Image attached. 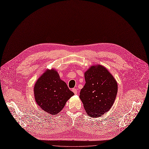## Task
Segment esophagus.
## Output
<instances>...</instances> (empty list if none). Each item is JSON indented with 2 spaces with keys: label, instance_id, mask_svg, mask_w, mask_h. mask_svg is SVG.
Returning a JSON list of instances; mask_svg holds the SVG:
<instances>
[{
  "label": "esophagus",
  "instance_id": "1",
  "mask_svg": "<svg viewBox=\"0 0 149 149\" xmlns=\"http://www.w3.org/2000/svg\"><path fill=\"white\" fill-rule=\"evenodd\" d=\"M72 91L74 93V94H77V89H76V88H73V89H72Z\"/></svg>",
  "mask_w": 149,
  "mask_h": 149
}]
</instances>
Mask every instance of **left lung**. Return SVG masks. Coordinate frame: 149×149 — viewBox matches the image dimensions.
<instances>
[{"label": "left lung", "mask_w": 149, "mask_h": 149, "mask_svg": "<svg viewBox=\"0 0 149 149\" xmlns=\"http://www.w3.org/2000/svg\"><path fill=\"white\" fill-rule=\"evenodd\" d=\"M85 84L79 97L86 113L91 117H100L114 104L118 93V83L101 65L91 66L85 73Z\"/></svg>", "instance_id": "left-lung-1"}]
</instances>
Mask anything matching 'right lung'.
<instances>
[{
	"label": "right lung",
	"mask_w": 149,
	"mask_h": 149,
	"mask_svg": "<svg viewBox=\"0 0 149 149\" xmlns=\"http://www.w3.org/2000/svg\"><path fill=\"white\" fill-rule=\"evenodd\" d=\"M37 104L48 114H56L64 108L74 93L54 68L47 69L38 79L34 86Z\"/></svg>",
	"instance_id": "add662e5"
}]
</instances>
